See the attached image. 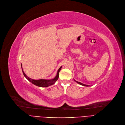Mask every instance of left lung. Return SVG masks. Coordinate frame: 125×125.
Wrapping results in <instances>:
<instances>
[{"label":"left lung","mask_w":125,"mask_h":125,"mask_svg":"<svg viewBox=\"0 0 125 125\" xmlns=\"http://www.w3.org/2000/svg\"><path fill=\"white\" fill-rule=\"evenodd\" d=\"M76 82H77L78 83H79V84H80V85H83V86H88V85H85V84H83V83H81V82H78V81H75Z\"/></svg>","instance_id":"1"}]
</instances>
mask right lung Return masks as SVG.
Wrapping results in <instances>:
<instances>
[{"mask_svg":"<svg viewBox=\"0 0 125 125\" xmlns=\"http://www.w3.org/2000/svg\"><path fill=\"white\" fill-rule=\"evenodd\" d=\"M21 67H22V64H21ZM62 69V67L59 68L57 71V73L55 77L54 78H53V79H50V80H46V79H39V80H34V79H31V78H29L28 77H27L26 74L24 73V72H23L22 68V70L24 76L29 81L31 82L32 84L37 85L39 87H47L49 86L50 85H51L55 83V82L57 81V80L58 78L59 77V71H61Z\"/></svg>","mask_w":125,"mask_h":125,"instance_id":"add662e5","label":"right lung"}]
</instances>
